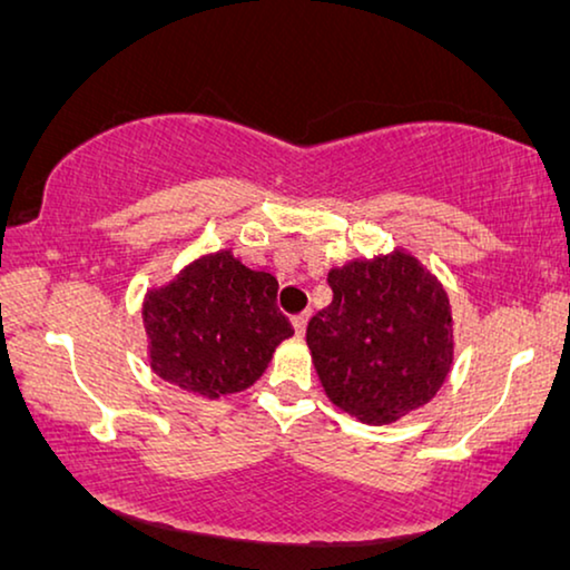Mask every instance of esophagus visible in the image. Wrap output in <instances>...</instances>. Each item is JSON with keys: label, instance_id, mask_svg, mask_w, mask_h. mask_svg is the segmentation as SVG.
<instances>
[{"label": "esophagus", "instance_id": "1", "mask_svg": "<svg viewBox=\"0 0 570 570\" xmlns=\"http://www.w3.org/2000/svg\"><path fill=\"white\" fill-rule=\"evenodd\" d=\"M309 317H312V312H302V314H296L294 317V327H296V333H304V330H307V322H309Z\"/></svg>", "mask_w": 570, "mask_h": 570}]
</instances>
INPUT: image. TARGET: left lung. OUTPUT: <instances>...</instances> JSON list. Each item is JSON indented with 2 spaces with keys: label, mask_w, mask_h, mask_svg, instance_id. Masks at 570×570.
Here are the masks:
<instances>
[{
  "label": "left lung",
  "mask_w": 570,
  "mask_h": 570,
  "mask_svg": "<svg viewBox=\"0 0 570 570\" xmlns=\"http://www.w3.org/2000/svg\"><path fill=\"white\" fill-rule=\"evenodd\" d=\"M330 307L314 314L307 345L330 402L368 424L428 404L453 363L445 288L396 250L333 268Z\"/></svg>",
  "instance_id": "1"
}]
</instances>
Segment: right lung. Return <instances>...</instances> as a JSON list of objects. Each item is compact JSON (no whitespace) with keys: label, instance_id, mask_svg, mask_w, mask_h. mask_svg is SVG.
Returning a JSON list of instances; mask_svg holds the SVG:
<instances>
[{"label":"right lung","instance_id":"obj_1","mask_svg":"<svg viewBox=\"0 0 570 570\" xmlns=\"http://www.w3.org/2000/svg\"><path fill=\"white\" fill-rule=\"evenodd\" d=\"M276 294V276L230 250L194 261L142 304L153 371L207 399L253 386L278 343L294 335Z\"/></svg>","mask_w":570,"mask_h":570}]
</instances>
